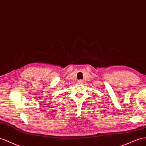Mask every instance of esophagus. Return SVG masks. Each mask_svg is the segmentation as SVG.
Returning <instances> with one entry per match:
<instances>
[{
    "label": "esophagus",
    "instance_id": "obj_1",
    "mask_svg": "<svg viewBox=\"0 0 146 146\" xmlns=\"http://www.w3.org/2000/svg\"><path fill=\"white\" fill-rule=\"evenodd\" d=\"M83 82H84L83 80H80L78 81V83H79L80 84H83Z\"/></svg>",
    "mask_w": 146,
    "mask_h": 146
}]
</instances>
